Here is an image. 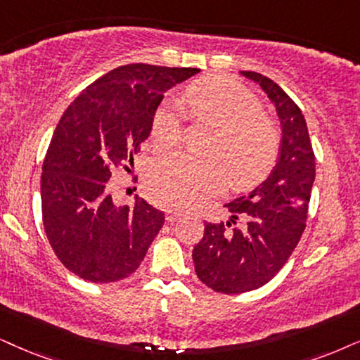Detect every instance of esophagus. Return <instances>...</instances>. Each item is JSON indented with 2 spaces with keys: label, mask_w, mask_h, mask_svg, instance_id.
Segmentation results:
<instances>
[{
  "label": "esophagus",
  "mask_w": 360,
  "mask_h": 360,
  "mask_svg": "<svg viewBox=\"0 0 360 360\" xmlns=\"http://www.w3.org/2000/svg\"><path fill=\"white\" fill-rule=\"evenodd\" d=\"M183 217V214H181L179 211H167L166 212V219L167 222H171V224H174V222H177Z\"/></svg>",
  "instance_id": "esophagus-1"
}]
</instances>
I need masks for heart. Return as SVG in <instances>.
Segmentation results:
<instances>
[{"label":"heart","mask_w":360,"mask_h":360,"mask_svg":"<svg viewBox=\"0 0 360 360\" xmlns=\"http://www.w3.org/2000/svg\"><path fill=\"white\" fill-rule=\"evenodd\" d=\"M184 108L195 121L216 129L209 159L183 153L161 154L148 167V188L159 204L193 209L224 188L229 181L251 186L264 179L279 153V136L262 116L254 94L227 78L195 81L186 89ZM183 124L176 104L165 103L153 116L151 136L159 148L179 143Z\"/></svg>","instance_id":"obj_1"}]
</instances>
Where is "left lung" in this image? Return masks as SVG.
<instances>
[{"label": "left lung", "mask_w": 360, "mask_h": 360, "mask_svg": "<svg viewBox=\"0 0 360 360\" xmlns=\"http://www.w3.org/2000/svg\"><path fill=\"white\" fill-rule=\"evenodd\" d=\"M261 86L281 122L276 166L248 195L224 204L226 224L206 222L193 249L194 269L207 288L240 294L267 284L282 269L306 229L309 199L316 179V158L302 111L274 81L254 71H240ZM243 217L240 228L230 222Z\"/></svg>", "instance_id": "obj_1"}]
</instances>
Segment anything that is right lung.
Listing matches in <instances>:
<instances>
[{
    "instance_id": "obj_1",
    "label": "right lung",
    "mask_w": 360,
    "mask_h": 360,
    "mask_svg": "<svg viewBox=\"0 0 360 360\" xmlns=\"http://www.w3.org/2000/svg\"><path fill=\"white\" fill-rule=\"evenodd\" d=\"M198 68L120 66L70 104L49 143L41 174L46 238L66 269L91 282L131 276L146 256L165 214L136 195L116 206L106 191L111 169L139 153L167 89Z\"/></svg>"
}]
</instances>
